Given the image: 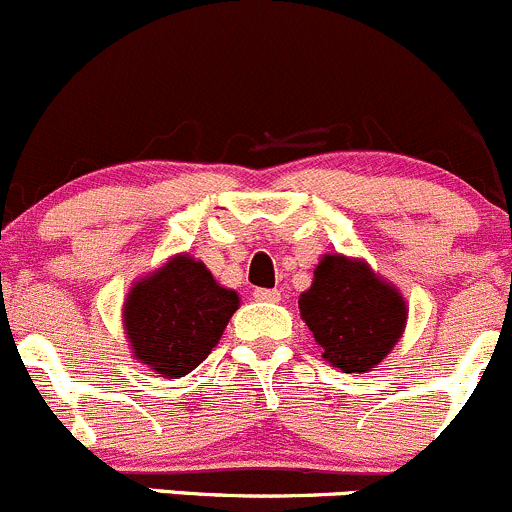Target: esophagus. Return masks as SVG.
Wrapping results in <instances>:
<instances>
[{
  "label": "esophagus",
  "mask_w": 512,
  "mask_h": 512,
  "mask_svg": "<svg viewBox=\"0 0 512 512\" xmlns=\"http://www.w3.org/2000/svg\"><path fill=\"white\" fill-rule=\"evenodd\" d=\"M254 298L263 300V303H278L281 300V291L278 288H256Z\"/></svg>",
  "instance_id": "esophagus-1"
}]
</instances>
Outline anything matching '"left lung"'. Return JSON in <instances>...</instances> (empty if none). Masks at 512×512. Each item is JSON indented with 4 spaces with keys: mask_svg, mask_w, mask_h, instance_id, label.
Returning a JSON list of instances; mask_svg holds the SVG:
<instances>
[{
    "mask_svg": "<svg viewBox=\"0 0 512 512\" xmlns=\"http://www.w3.org/2000/svg\"><path fill=\"white\" fill-rule=\"evenodd\" d=\"M298 308L325 360L347 374L377 367L404 335L409 318L399 288L374 273L365 258L345 254L320 258Z\"/></svg>",
    "mask_w": 512,
    "mask_h": 512,
    "instance_id": "1",
    "label": "left lung"
}]
</instances>
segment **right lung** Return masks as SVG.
Masks as SVG:
<instances>
[{
  "mask_svg": "<svg viewBox=\"0 0 512 512\" xmlns=\"http://www.w3.org/2000/svg\"><path fill=\"white\" fill-rule=\"evenodd\" d=\"M239 305V293L217 283L202 261L175 254L125 295L130 352L157 377H184L217 347Z\"/></svg>",
  "mask_w": 512,
  "mask_h": 512,
  "instance_id": "add662e5",
  "label": "right lung"
}]
</instances>
